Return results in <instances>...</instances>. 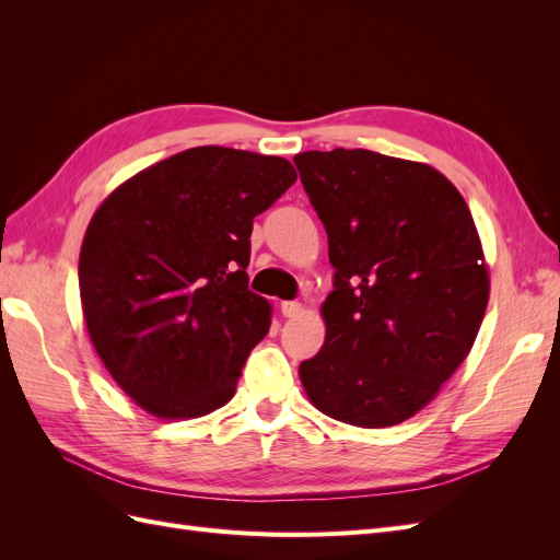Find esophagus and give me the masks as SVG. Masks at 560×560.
I'll list each match as a JSON object with an SVG mask.
<instances>
[{
  "label": "esophagus",
  "instance_id": "34e87169",
  "mask_svg": "<svg viewBox=\"0 0 560 560\" xmlns=\"http://www.w3.org/2000/svg\"><path fill=\"white\" fill-rule=\"evenodd\" d=\"M280 311L284 317H296L301 313V303L299 301H282Z\"/></svg>",
  "mask_w": 560,
  "mask_h": 560
}]
</instances>
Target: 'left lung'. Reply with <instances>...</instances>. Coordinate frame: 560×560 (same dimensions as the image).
<instances>
[{"instance_id":"1","label":"left lung","mask_w":560,"mask_h":560,"mask_svg":"<svg viewBox=\"0 0 560 560\" xmlns=\"http://www.w3.org/2000/svg\"><path fill=\"white\" fill-rule=\"evenodd\" d=\"M294 165L334 266L325 346L301 362V383L329 418L397 425L434 399L479 334L488 268L477 226L425 163L338 147Z\"/></svg>"}]
</instances>
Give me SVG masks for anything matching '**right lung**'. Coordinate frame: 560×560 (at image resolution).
Segmentation results:
<instances>
[{
	"label": "right lung",
	"mask_w": 560,
	"mask_h": 560,
	"mask_svg": "<svg viewBox=\"0 0 560 560\" xmlns=\"http://www.w3.org/2000/svg\"><path fill=\"white\" fill-rule=\"evenodd\" d=\"M296 182L280 156L194 147L124 182L79 254L91 341L112 378L159 418L224 406L270 306L249 292L254 217Z\"/></svg>",
	"instance_id": "1"
}]
</instances>
